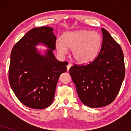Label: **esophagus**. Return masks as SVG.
Listing matches in <instances>:
<instances>
[{"mask_svg":"<svg viewBox=\"0 0 131 131\" xmlns=\"http://www.w3.org/2000/svg\"><path fill=\"white\" fill-rule=\"evenodd\" d=\"M71 66H72V64H71V63H69L68 64V65H67V71L70 70V68L71 67Z\"/></svg>","mask_w":131,"mask_h":131,"instance_id":"1","label":"esophagus"}]
</instances>
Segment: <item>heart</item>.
I'll return each mask as SVG.
<instances>
[{"label":"heart","mask_w":131,"mask_h":131,"mask_svg":"<svg viewBox=\"0 0 131 131\" xmlns=\"http://www.w3.org/2000/svg\"><path fill=\"white\" fill-rule=\"evenodd\" d=\"M102 37L99 32L81 29L64 32L62 39H58L55 47L61 55H65L68 49L78 63L86 64L97 57L102 45Z\"/></svg>","instance_id":"heart-1"}]
</instances>
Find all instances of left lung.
Instances as JSON below:
<instances>
[{"label": "left lung", "instance_id": "1", "mask_svg": "<svg viewBox=\"0 0 131 131\" xmlns=\"http://www.w3.org/2000/svg\"><path fill=\"white\" fill-rule=\"evenodd\" d=\"M103 41L98 56L91 63L71 67L70 74L83 104L99 108L110 104L118 95L125 76L121 46L102 28Z\"/></svg>", "mask_w": 131, "mask_h": 131}]
</instances>
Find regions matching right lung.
<instances>
[{
    "mask_svg": "<svg viewBox=\"0 0 131 131\" xmlns=\"http://www.w3.org/2000/svg\"><path fill=\"white\" fill-rule=\"evenodd\" d=\"M56 40L52 28H35L12 50L9 82L16 97L28 107L43 109L50 106L58 78L67 71L68 63L57 60L53 55ZM38 45L48 49L42 52L36 47Z\"/></svg>",
    "mask_w": 131,
    "mask_h": 131,
    "instance_id": "1",
    "label": "right lung"
}]
</instances>
